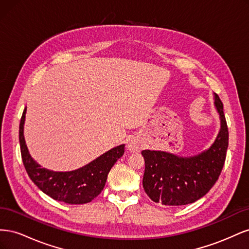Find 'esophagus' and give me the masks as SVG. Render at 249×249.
<instances>
[{"mask_svg": "<svg viewBox=\"0 0 249 249\" xmlns=\"http://www.w3.org/2000/svg\"><path fill=\"white\" fill-rule=\"evenodd\" d=\"M126 149L129 150L130 153H137V152H139V149H140V147H139V145L137 144L136 142L135 141H130L129 143H127V145H126Z\"/></svg>", "mask_w": 249, "mask_h": 249, "instance_id": "34e87169", "label": "esophagus"}]
</instances>
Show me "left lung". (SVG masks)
I'll list each match as a JSON object with an SVG mask.
<instances>
[{
	"instance_id": "1",
	"label": "left lung",
	"mask_w": 249,
	"mask_h": 249,
	"mask_svg": "<svg viewBox=\"0 0 249 249\" xmlns=\"http://www.w3.org/2000/svg\"><path fill=\"white\" fill-rule=\"evenodd\" d=\"M220 130L208 149L189 157L162 150H142L145 169L143 189L148 197L164 206H184L201 198L219 178L229 146V130L223 104L214 93Z\"/></svg>"
}]
</instances>
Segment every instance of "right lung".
Wrapping results in <instances>:
<instances>
[{"mask_svg":"<svg viewBox=\"0 0 249 249\" xmlns=\"http://www.w3.org/2000/svg\"><path fill=\"white\" fill-rule=\"evenodd\" d=\"M27 108L19 124V144L22 162L32 182L53 199L71 205L90 202L99 195L106 184L108 173L113 165L124 153V144L108 152L83 167L71 171H54L43 168L29 153L24 136Z\"/></svg>","mask_w":249,"mask_h":249,"instance_id":"add662e5","label":"right lung"}]
</instances>
